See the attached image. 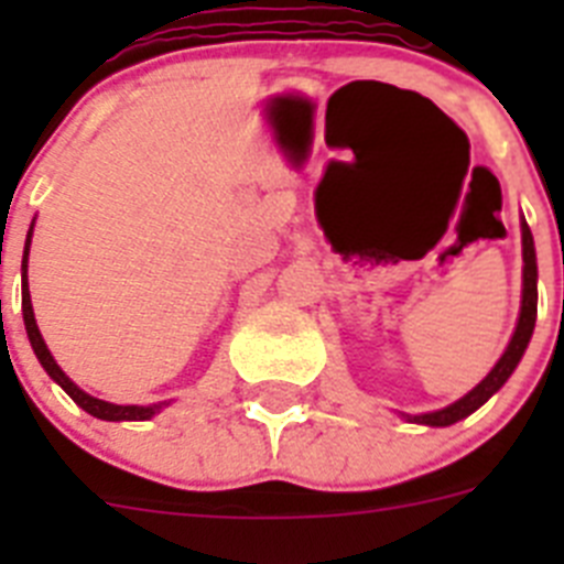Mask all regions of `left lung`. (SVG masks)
Masks as SVG:
<instances>
[{
    "label": "left lung",
    "instance_id": "8db88e82",
    "mask_svg": "<svg viewBox=\"0 0 564 564\" xmlns=\"http://www.w3.org/2000/svg\"><path fill=\"white\" fill-rule=\"evenodd\" d=\"M522 311H520V322H517V330L511 336V344L506 347L500 361L495 364V370L488 372L480 383H477L475 390L463 395L460 401H455L446 410L437 412H426V415H415L412 421L426 423V426H449V423H457L460 417L471 415L477 406L488 401V398L495 395L500 390L502 383L508 381V376L514 372V367L520 364L522 352H525L528 341H531V333H534V322H536V253H534V237H531V228L522 223Z\"/></svg>",
    "mask_w": 564,
    "mask_h": 564
}]
</instances>
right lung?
Listing matches in <instances>:
<instances>
[{
	"label": "right lung",
	"mask_w": 564,
	"mask_h": 564,
	"mask_svg": "<svg viewBox=\"0 0 564 564\" xmlns=\"http://www.w3.org/2000/svg\"><path fill=\"white\" fill-rule=\"evenodd\" d=\"M28 251H30V234H28V246H24V259H22V313H24V330H28L30 344H33V352H36V358H39V361H42L44 370H47V376L53 378V381H56V383H62V390L67 392V395L73 398V401H76L84 412L101 417V421H149V417H152L154 412L163 410V406H166V401H163V403H152V406H118V403L98 401V398H93V395H87V392H84V390H78L76 383L69 381L67 376H64L62 367H58V364L53 361V356H50L47 344H44L42 333H39V327H36L33 305H30Z\"/></svg>",
	"instance_id": "obj_1"
}]
</instances>
